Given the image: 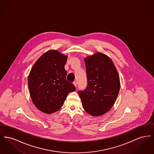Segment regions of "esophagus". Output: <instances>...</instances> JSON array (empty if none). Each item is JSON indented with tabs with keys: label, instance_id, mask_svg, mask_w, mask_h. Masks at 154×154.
Listing matches in <instances>:
<instances>
[{
	"label": "esophagus",
	"instance_id": "1",
	"mask_svg": "<svg viewBox=\"0 0 154 154\" xmlns=\"http://www.w3.org/2000/svg\"><path fill=\"white\" fill-rule=\"evenodd\" d=\"M73 84L74 85V86L75 87H77V82H73Z\"/></svg>",
	"mask_w": 154,
	"mask_h": 154
}]
</instances>
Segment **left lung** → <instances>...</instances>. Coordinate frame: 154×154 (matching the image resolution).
Instances as JSON below:
<instances>
[{
    "mask_svg": "<svg viewBox=\"0 0 154 154\" xmlns=\"http://www.w3.org/2000/svg\"><path fill=\"white\" fill-rule=\"evenodd\" d=\"M88 85L79 91L84 109L91 116H100L113 106L120 90V78L112 59L100 52L84 58Z\"/></svg>",
    "mask_w": 154,
    "mask_h": 154,
    "instance_id": "left-lung-1",
    "label": "left lung"
}]
</instances>
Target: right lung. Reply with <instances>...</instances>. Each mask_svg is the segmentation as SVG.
I'll list each match as a JSON object with an SVG mask.
<instances>
[{
    "label": "right lung",
    "mask_w": 154,
    "mask_h": 154,
    "mask_svg": "<svg viewBox=\"0 0 154 154\" xmlns=\"http://www.w3.org/2000/svg\"><path fill=\"white\" fill-rule=\"evenodd\" d=\"M67 56L56 50H49L33 65L28 79L31 98L36 108L51 114L63 105L68 94L75 90L66 80L64 69Z\"/></svg>",
    "instance_id": "1"
}]
</instances>
